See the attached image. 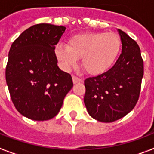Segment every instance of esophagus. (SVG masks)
<instances>
[{
    "label": "esophagus",
    "mask_w": 154,
    "mask_h": 154,
    "mask_svg": "<svg viewBox=\"0 0 154 154\" xmlns=\"http://www.w3.org/2000/svg\"><path fill=\"white\" fill-rule=\"evenodd\" d=\"M82 82V80L81 78H78V77H75V76L72 77V82H73V84H77V83Z\"/></svg>",
    "instance_id": "1"
}]
</instances>
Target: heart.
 <instances>
[{
  "label": "heart",
  "instance_id": "b5f03b06",
  "mask_svg": "<svg viewBox=\"0 0 154 154\" xmlns=\"http://www.w3.org/2000/svg\"><path fill=\"white\" fill-rule=\"evenodd\" d=\"M118 34L86 32L75 35L67 45L55 47L57 59L64 69H70L81 58V65L90 75L96 76L108 71L117 59L121 49Z\"/></svg>",
  "mask_w": 154,
  "mask_h": 154
}]
</instances>
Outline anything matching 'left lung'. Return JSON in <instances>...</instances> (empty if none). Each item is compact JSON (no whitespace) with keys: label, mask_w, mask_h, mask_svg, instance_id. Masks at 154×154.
Listing matches in <instances>:
<instances>
[{"label":"left lung","mask_w":154,"mask_h":154,"mask_svg":"<svg viewBox=\"0 0 154 154\" xmlns=\"http://www.w3.org/2000/svg\"><path fill=\"white\" fill-rule=\"evenodd\" d=\"M122 54L103 73L86 78L84 103L90 116L102 122H112L134 109L140 91L144 63L140 49L123 31L118 29Z\"/></svg>","instance_id":"1"}]
</instances>
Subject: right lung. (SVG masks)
<instances>
[{"label": "right lung", "mask_w": 154, "mask_h": 154, "mask_svg": "<svg viewBox=\"0 0 154 154\" xmlns=\"http://www.w3.org/2000/svg\"><path fill=\"white\" fill-rule=\"evenodd\" d=\"M63 26L41 23L23 32L9 51L5 79L18 112L34 121L55 117L73 86L70 74L57 65L55 45Z\"/></svg>", "instance_id": "obj_1"}]
</instances>
